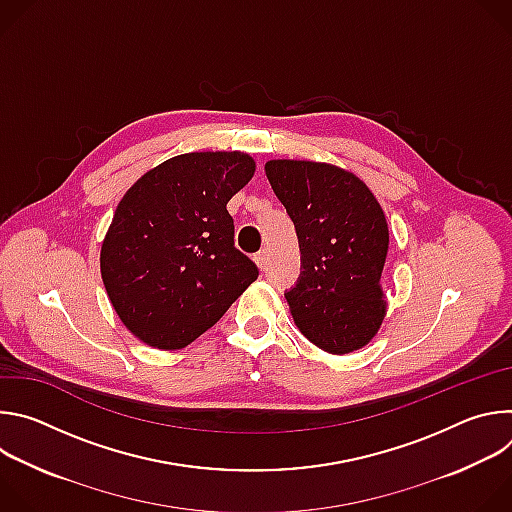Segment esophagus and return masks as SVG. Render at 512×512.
Here are the masks:
<instances>
[{
    "mask_svg": "<svg viewBox=\"0 0 512 512\" xmlns=\"http://www.w3.org/2000/svg\"><path fill=\"white\" fill-rule=\"evenodd\" d=\"M253 259H255V263L259 265V269H265V267L269 265V253H267V249H261Z\"/></svg>",
    "mask_w": 512,
    "mask_h": 512,
    "instance_id": "obj_1",
    "label": "esophagus"
}]
</instances>
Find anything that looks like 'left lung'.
Returning <instances> with one entry per match:
<instances>
[{"mask_svg": "<svg viewBox=\"0 0 512 512\" xmlns=\"http://www.w3.org/2000/svg\"><path fill=\"white\" fill-rule=\"evenodd\" d=\"M265 174L302 251L304 271L285 294L291 318L324 352L367 346L387 314L381 275L389 229L381 204L358 176L332 164L269 160Z\"/></svg>", "mask_w": 512, "mask_h": 512, "instance_id": "left-lung-1", "label": "left lung"}]
</instances>
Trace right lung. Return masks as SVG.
Listing matches in <instances>:
<instances>
[{
	"mask_svg": "<svg viewBox=\"0 0 512 512\" xmlns=\"http://www.w3.org/2000/svg\"><path fill=\"white\" fill-rule=\"evenodd\" d=\"M243 152H192L145 172L121 198L101 245V277L125 328L184 348L257 279L235 247L227 202L253 178Z\"/></svg>",
	"mask_w": 512,
	"mask_h": 512,
	"instance_id": "1",
	"label": "right lung"
}]
</instances>
